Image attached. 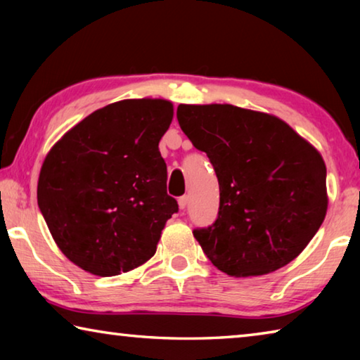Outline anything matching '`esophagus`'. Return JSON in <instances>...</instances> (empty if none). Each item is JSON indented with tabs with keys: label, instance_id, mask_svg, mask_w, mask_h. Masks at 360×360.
Here are the masks:
<instances>
[{
	"label": "esophagus",
	"instance_id": "1",
	"mask_svg": "<svg viewBox=\"0 0 360 360\" xmlns=\"http://www.w3.org/2000/svg\"><path fill=\"white\" fill-rule=\"evenodd\" d=\"M178 203H179V208H181V210H186V208H187V203H188V197H187V195H182V197H179Z\"/></svg>",
	"mask_w": 360,
	"mask_h": 360
}]
</instances>
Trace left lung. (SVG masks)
<instances>
[{
  "label": "left lung",
  "mask_w": 360,
  "mask_h": 360,
  "mask_svg": "<svg viewBox=\"0 0 360 360\" xmlns=\"http://www.w3.org/2000/svg\"><path fill=\"white\" fill-rule=\"evenodd\" d=\"M176 117L219 181L217 219L193 230L211 264L230 276H259L294 260L327 212L319 152L284 120L251 109L179 105Z\"/></svg>",
  "instance_id": "8db88e82"
}]
</instances>
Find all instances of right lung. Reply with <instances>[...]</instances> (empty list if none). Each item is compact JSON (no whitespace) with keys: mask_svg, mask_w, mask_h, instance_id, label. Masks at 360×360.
Instances as JSON below:
<instances>
[{"mask_svg":"<svg viewBox=\"0 0 360 360\" xmlns=\"http://www.w3.org/2000/svg\"><path fill=\"white\" fill-rule=\"evenodd\" d=\"M172 120L167 100H122L87 115L49 150L38 205L60 251L82 270L115 276L155 254L178 212L158 150Z\"/></svg>","mask_w":360,"mask_h":360,"instance_id":"obj_1","label":"right lung"}]
</instances>
